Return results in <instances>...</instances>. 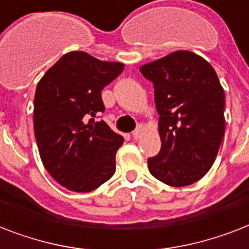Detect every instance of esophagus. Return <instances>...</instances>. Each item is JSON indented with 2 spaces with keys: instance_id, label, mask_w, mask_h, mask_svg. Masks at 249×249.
<instances>
[{
  "instance_id": "obj_1",
  "label": "esophagus",
  "mask_w": 249,
  "mask_h": 249,
  "mask_svg": "<svg viewBox=\"0 0 249 249\" xmlns=\"http://www.w3.org/2000/svg\"><path fill=\"white\" fill-rule=\"evenodd\" d=\"M143 130H144L143 125H138L136 130L132 133L133 138H134V140H138V138H141V137H142V134H143Z\"/></svg>"
}]
</instances>
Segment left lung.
Listing matches in <instances>:
<instances>
[{
	"label": "left lung",
	"instance_id": "8db88e82",
	"mask_svg": "<svg viewBox=\"0 0 249 249\" xmlns=\"http://www.w3.org/2000/svg\"><path fill=\"white\" fill-rule=\"evenodd\" d=\"M154 84L161 148L150 173L181 187L204 177L225 134V93L213 67L191 52H174L141 67Z\"/></svg>",
	"mask_w": 249,
	"mask_h": 249
}]
</instances>
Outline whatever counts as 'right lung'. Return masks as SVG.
Returning <instances> with one entry per match:
<instances>
[{
	"label": "right lung",
	"instance_id": "obj_1",
	"mask_svg": "<svg viewBox=\"0 0 249 249\" xmlns=\"http://www.w3.org/2000/svg\"><path fill=\"white\" fill-rule=\"evenodd\" d=\"M124 70L84 52L64 54L37 84L33 126L41 160L58 183L89 193L116 169L124 138L103 120L101 91Z\"/></svg>",
	"mask_w": 249,
	"mask_h": 249
}]
</instances>
